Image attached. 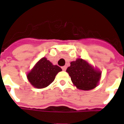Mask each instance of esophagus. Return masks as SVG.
Returning a JSON list of instances; mask_svg holds the SVG:
<instances>
[{
	"mask_svg": "<svg viewBox=\"0 0 124 124\" xmlns=\"http://www.w3.org/2000/svg\"><path fill=\"white\" fill-rule=\"evenodd\" d=\"M66 68H67V67H66V66H62V70H64V71H65V70H66Z\"/></svg>",
	"mask_w": 124,
	"mask_h": 124,
	"instance_id": "1",
	"label": "esophagus"
}]
</instances>
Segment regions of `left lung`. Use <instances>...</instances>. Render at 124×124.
Instances as JSON below:
<instances>
[{"instance_id":"1","label":"left lung","mask_w":124,"mask_h":124,"mask_svg":"<svg viewBox=\"0 0 124 124\" xmlns=\"http://www.w3.org/2000/svg\"><path fill=\"white\" fill-rule=\"evenodd\" d=\"M66 72L74 85L82 90H90L96 88L101 77L100 71L96 70L82 58L71 62Z\"/></svg>"}]
</instances>
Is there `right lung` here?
<instances>
[{"label":"right lung","instance_id":"add662e5","mask_svg":"<svg viewBox=\"0 0 124 124\" xmlns=\"http://www.w3.org/2000/svg\"><path fill=\"white\" fill-rule=\"evenodd\" d=\"M62 71L61 68L53 65L46 58H42L27 74L30 83L36 88H44L54 80L58 73Z\"/></svg>","mask_w":124,"mask_h":124}]
</instances>
